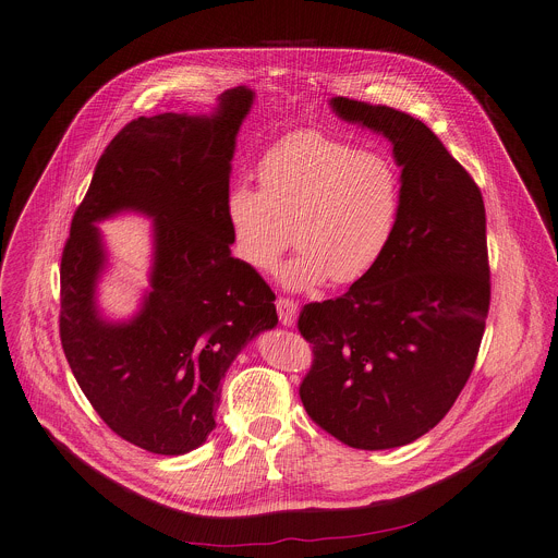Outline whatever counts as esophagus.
Segmentation results:
<instances>
[{
	"label": "esophagus",
	"mask_w": 558,
	"mask_h": 558,
	"mask_svg": "<svg viewBox=\"0 0 558 558\" xmlns=\"http://www.w3.org/2000/svg\"><path fill=\"white\" fill-rule=\"evenodd\" d=\"M276 311H278V317H280V323L284 327H293L295 325V320H298V304L293 300L278 298L276 300Z\"/></svg>",
	"instance_id": "esophagus-1"
}]
</instances>
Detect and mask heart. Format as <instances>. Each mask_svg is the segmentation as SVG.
<instances>
[{
  "label": "heart",
  "mask_w": 558,
  "mask_h": 558,
  "mask_svg": "<svg viewBox=\"0 0 558 558\" xmlns=\"http://www.w3.org/2000/svg\"><path fill=\"white\" fill-rule=\"evenodd\" d=\"M254 190L238 183L225 201L235 258L271 274L291 243L282 282L302 291L331 278L364 280L388 252L404 205L402 170L384 151L320 130L278 138L258 161Z\"/></svg>",
  "instance_id": "obj_1"
}]
</instances>
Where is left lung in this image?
<instances>
[{
    "label": "left lung",
    "instance_id": "1",
    "mask_svg": "<svg viewBox=\"0 0 558 558\" xmlns=\"http://www.w3.org/2000/svg\"><path fill=\"white\" fill-rule=\"evenodd\" d=\"M331 108L390 141L404 205L379 265L344 295L300 311L298 329L313 344L300 400L351 448H397L446 417L480 353L490 306L486 207L420 119L347 97Z\"/></svg>",
    "mask_w": 558,
    "mask_h": 558
}]
</instances>
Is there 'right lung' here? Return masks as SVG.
<instances>
[{
    "instance_id": "obj_1",
    "label": "right lung",
    "mask_w": 558,
    "mask_h": 558,
    "mask_svg": "<svg viewBox=\"0 0 558 558\" xmlns=\"http://www.w3.org/2000/svg\"><path fill=\"white\" fill-rule=\"evenodd\" d=\"M254 93L225 90L207 117L130 121L106 147L61 254L59 336L76 384L125 441L185 454L216 428L220 379L260 331L274 329V291L231 256L225 216L235 134ZM138 210L151 217L150 291L128 324L98 313L107 255L96 222Z\"/></svg>"
}]
</instances>
